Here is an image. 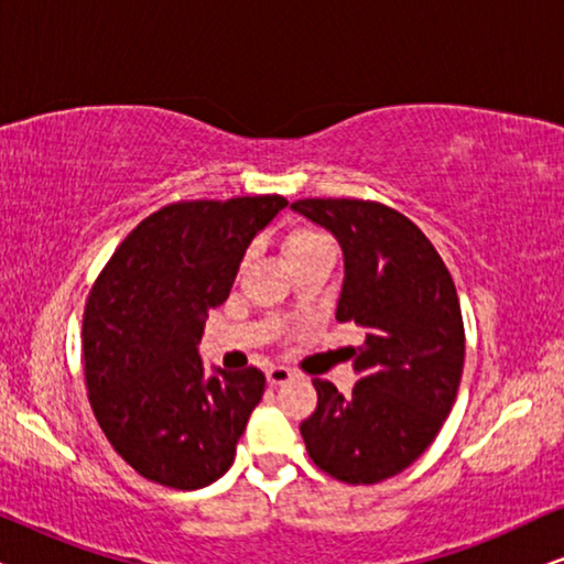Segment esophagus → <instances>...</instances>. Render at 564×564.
Returning a JSON list of instances; mask_svg holds the SVG:
<instances>
[{"mask_svg": "<svg viewBox=\"0 0 564 564\" xmlns=\"http://www.w3.org/2000/svg\"><path fill=\"white\" fill-rule=\"evenodd\" d=\"M292 380V372L288 367H269L267 369V382L272 384V388H276V384H284Z\"/></svg>", "mask_w": 564, "mask_h": 564, "instance_id": "34e87169", "label": "esophagus"}]
</instances>
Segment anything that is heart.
<instances>
[{
	"mask_svg": "<svg viewBox=\"0 0 564 564\" xmlns=\"http://www.w3.org/2000/svg\"><path fill=\"white\" fill-rule=\"evenodd\" d=\"M328 246L330 243L326 241V236L315 234L311 228H295L282 238V257L288 264H295V261L307 257V253L328 249Z\"/></svg>",
	"mask_w": 564,
	"mask_h": 564,
	"instance_id": "b5f03b06",
	"label": "heart"
}]
</instances>
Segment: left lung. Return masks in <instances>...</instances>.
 <instances>
[{"label": "left lung", "instance_id": "1", "mask_svg": "<svg viewBox=\"0 0 564 564\" xmlns=\"http://www.w3.org/2000/svg\"><path fill=\"white\" fill-rule=\"evenodd\" d=\"M344 251L336 321L365 328L349 395L315 377L318 408L300 423L315 467L349 485L403 473L426 452L457 398L465 323L452 274L405 215L372 199L292 203Z\"/></svg>", "mask_w": 564, "mask_h": 564}]
</instances>
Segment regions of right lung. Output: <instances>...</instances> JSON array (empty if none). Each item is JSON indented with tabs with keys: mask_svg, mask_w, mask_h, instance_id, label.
Masks as SVG:
<instances>
[{
	"mask_svg": "<svg viewBox=\"0 0 564 564\" xmlns=\"http://www.w3.org/2000/svg\"><path fill=\"white\" fill-rule=\"evenodd\" d=\"M284 205L257 195L161 207L91 284L82 326L89 403L112 449L145 480L197 490L234 465L267 380L257 367L207 377L197 344L253 236Z\"/></svg>",
	"mask_w": 564,
	"mask_h": 564,
	"instance_id": "obj_1",
	"label": "right lung"
}]
</instances>
